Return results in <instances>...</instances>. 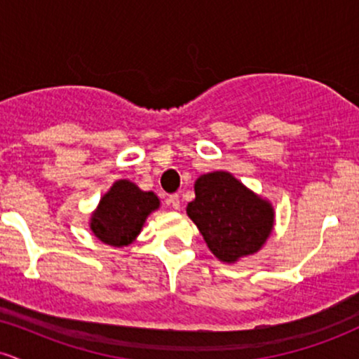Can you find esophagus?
Wrapping results in <instances>:
<instances>
[{"label": "esophagus", "mask_w": 359, "mask_h": 359, "mask_svg": "<svg viewBox=\"0 0 359 359\" xmlns=\"http://www.w3.org/2000/svg\"><path fill=\"white\" fill-rule=\"evenodd\" d=\"M168 204H170L174 209H180V197H179V194H172V196L168 197Z\"/></svg>", "instance_id": "34e87169"}]
</instances>
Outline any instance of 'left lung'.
I'll return each instance as SVG.
<instances>
[{
    "mask_svg": "<svg viewBox=\"0 0 359 359\" xmlns=\"http://www.w3.org/2000/svg\"><path fill=\"white\" fill-rule=\"evenodd\" d=\"M194 191L196 199L187 204V216L219 262L236 263L263 248L275 224L270 201L224 170L201 175Z\"/></svg>",
    "mask_w": 359,
    "mask_h": 359,
    "instance_id": "1",
    "label": "left lung"
}]
</instances>
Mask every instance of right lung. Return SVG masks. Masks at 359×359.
Returning <instances> with one entry per match:
<instances>
[{"instance_id": "obj_1", "label": "right lung", "mask_w": 359, "mask_h": 359, "mask_svg": "<svg viewBox=\"0 0 359 359\" xmlns=\"http://www.w3.org/2000/svg\"><path fill=\"white\" fill-rule=\"evenodd\" d=\"M158 208L160 199L154 192L142 191L137 184L119 179L90 214L89 228L104 245L123 248L137 240L147 217Z\"/></svg>"}]
</instances>
